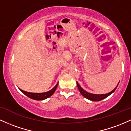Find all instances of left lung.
Masks as SVG:
<instances>
[{"mask_svg":"<svg viewBox=\"0 0 131 131\" xmlns=\"http://www.w3.org/2000/svg\"><path fill=\"white\" fill-rule=\"evenodd\" d=\"M77 86H78V88L79 91H80V93H81V94L84 96V97H86V98L88 99V100H91V101H100L102 100H104V99H105L106 97H107V96H109L111 94H112L113 93H114L115 90H116V89L117 88V86H118V84L117 85V86H116L114 90H113L112 91H111L110 93H107V94H91V93H88L86 91H84V90H83L82 88L80 86V84H78V83L77 82Z\"/></svg>","mask_w":131,"mask_h":131,"instance_id":"1","label":"left lung"}]
</instances>
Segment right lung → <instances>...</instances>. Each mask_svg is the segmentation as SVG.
<instances>
[{"mask_svg":"<svg viewBox=\"0 0 131 131\" xmlns=\"http://www.w3.org/2000/svg\"><path fill=\"white\" fill-rule=\"evenodd\" d=\"M58 83L56 84V86H54L52 90H51L50 91L48 92H45V93H29V92L24 91L23 90H21L20 89V90L24 93L25 95L28 96L30 98L32 99V100H45V99L48 98L50 96L53 94V93L55 91L56 89H57V86H58Z\"/></svg>","mask_w":131,"mask_h":131,"instance_id":"add662e5","label":"right lung"}]
</instances>
